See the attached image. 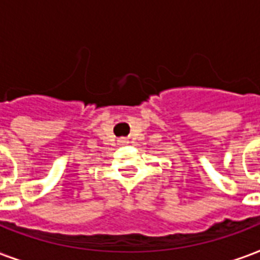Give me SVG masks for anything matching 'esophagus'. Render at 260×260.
<instances>
[{
	"instance_id": "1",
	"label": "esophagus",
	"mask_w": 260,
	"mask_h": 260,
	"mask_svg": "<svg viewBox=\"0 0 260 260\" xmlns=\"http://www.w3.org/2000/svg\"><path fill=\"white\" fill-rule=\"evenodd\" d=\"M120 143H126V142L125 140H120Z\"/></svg>"
}]
</instances>
